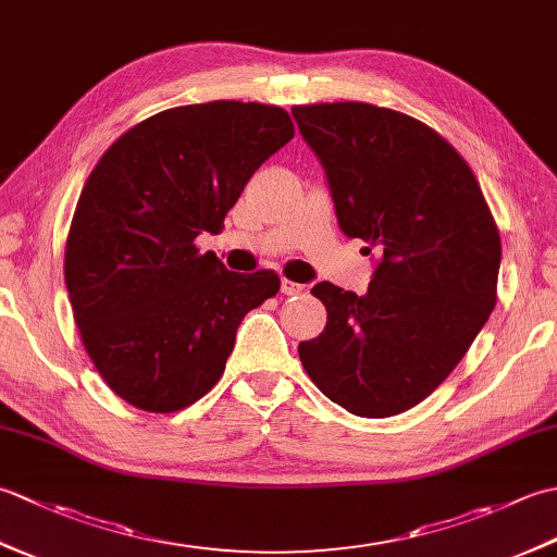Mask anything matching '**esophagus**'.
Instances as JSON below:
<instances>
[{
  "label": "esophagus",
  "instance_id": "34e87169",
  "mask_svg": "<svg viewBox=\"0 0 557 557\" xmlns=\"http://www.w3.org/2000/svg\"><path fill=\"white\" fill-rule=\"evenodd\" d=\"M280 289H282V294H287V297H294V294H301L304 292V287L299 285V282H292L287 277H282Z\"/></svg>",
  "mask_w": 557,
  "mask_h": 557
}]
</instances>
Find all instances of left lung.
I'll list each match as a JSON object with an SVG mask.
<instances>
[{
    "instance_id": "8db88e82",
    "label": "left lung",
    "mask_w": 557,
    "mask_h": 557,
    "mask_svg": "<svg viewBox=\"0 0 557 557\" xmlns=\"http://www.w3.org/2000/svg\"><path fill=\"white\" fill-rule=\"evenodd\" d=\"M339 230L375 248L369 292L318 282L325 330L299 345L321 393L366 419L417 407L465 357L498 299L500 234L465 158L431 126L369 102L297 104Z\"/></svg>"
}]
</instances>
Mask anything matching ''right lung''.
Returning <instances> with one entry per match:
<instances>
[{
	"instance_id": "1",
	"label": "right lung",
	"mask_w": 557,
	"mask_h": 557,
	"mask_svg": "<svg viewBox=\"0 0 557 557\" xmlns=\"http://www.w3.org/2000/svg\"><path fill=\"white\" fill-rule=\"evenodd\" d=\"M292 138L275 104H184L128 128L90 172L64 280L83 347L132 407L172 413L210 393L244 315L280 292L272 270L232 272L196 236L222 230L246 182Z\"/></svg>"
}]
</instances>
